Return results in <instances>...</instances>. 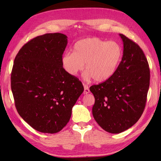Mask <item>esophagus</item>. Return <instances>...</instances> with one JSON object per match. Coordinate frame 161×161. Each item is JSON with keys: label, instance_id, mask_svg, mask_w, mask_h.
Instances as JSON below:
<instances>
[{"label": "esophagus", "instance_id": "obj_1", "mask_svg": "<svg viewBox=\"0 0 161 161\" xmlns=\"http://www.w3.org/2000/svg\"><path fill=\"white\" fill-rule=\"evenodd\" d=\"M84 94H88V93H90V90H89V88H88V86H87V85L84 84Z\"/></svg>", "mask_w": 161, "mask_h": 161}]
</instances>
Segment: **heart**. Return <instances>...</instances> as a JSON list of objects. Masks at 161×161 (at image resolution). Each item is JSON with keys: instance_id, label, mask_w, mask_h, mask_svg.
Here are the masks:
<instances>
[{"instance_id": "obj_1", "label": "heart", "mask_w": 161, "mask_h": 161, "mask_svg": "<svg viewBox=\"0 0 161 161\" xmlns=\"http://www.w3.org/2000/svg\"><path fill=\"white\" fill-rule=\"evenodd\" d=\"M122 55V47L117 42L92 37L78 41L74 52L65 53L61 62L65 70L73 76L84 69L85 64V78L104 81L114 74Z\"/></svg>"}]
</instances>
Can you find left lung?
I'll return each mask as SVG.
<instances>
[{
  "label": "left lung",
  "instance_id": "obj_1",
  "mask_svg": "<svg viewBox=\"0 0 161 161\" xmlns=\"http://www.w3.org/2000/svg\"><path fill=\"white\" fill-rule=\"evenodd\" d=\"M123 56L114 74L90 91L95 97L92 109L95 121L106 131L119 133L141 117L149 87L147 59L137 43L119 34Z\"/></svg>",
  "mask_w": 161,
  "mask_h": 161
}]
</instances>
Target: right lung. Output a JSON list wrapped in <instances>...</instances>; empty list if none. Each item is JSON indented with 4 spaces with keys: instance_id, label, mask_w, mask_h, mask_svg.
I'll return each mask as SVG.
<instances>
[{
    "instance_id": "1",
    "label": "right lung",
    "mask_w": 161,
    "mask_h": 161,
    "mask_svg": "<svg viewBox=\"0 0 161 161\" xmlns=\"http://www.w3.org/2000/svg\"><path fill=\"white\" fill-rule=\"evenodd\" d=\"M67 43V36L61 33L36 36L20 49L14 61L11 88L16 110L40 132L60 131L84 91L79 79L63 68Z\"/></svg>"
}]
</instances>
